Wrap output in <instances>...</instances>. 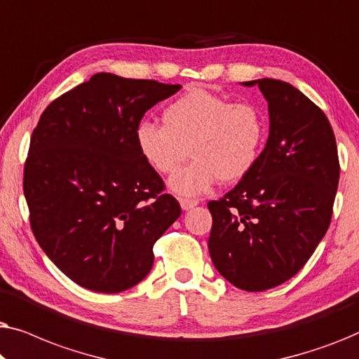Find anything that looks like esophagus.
I'll return each mask as SVG.
<instances>
[{"mask_svg": "<svg viewBox=\"0 0 359 359\" xmlns=\"http://www.w3.org/2000/svg\"><path fill=\"white\" fill-rule=\"evenodd\" d=\"M180 204H181V208H183V210H189V209L196 208V205L199 204V201L198 199H189V198H181Z\"/></svg>", "mask_w": 359, "mask_h": 359, "instance_id": "esophagus-1", "label": "esophagus"}]
</instances>
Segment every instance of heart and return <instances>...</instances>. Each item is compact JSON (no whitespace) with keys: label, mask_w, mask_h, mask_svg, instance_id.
Listing matches in <instances>:
<instances>
[{"label":"heart","mask_w":359,"mask_h":359,"mask_svg":"<svg viewBox=\"0 0 359 359\" xmlns=\"http://www.w3.org/2000/svg\"><path fill=\"white\" fill-rule=\"evenodd\" d=\"M163 122L142 121L135 129L140 155L161 175L173 173L191 155L194 160L170 178L180 196H198L222 180L235 183L258 163L266 119L253 102L194 88L165 107Z\"/></svg>","instance_id":"1"}]
</instances>
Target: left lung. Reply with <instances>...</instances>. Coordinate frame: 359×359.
Returning <instances> with one entry per match:
<instances>
[{
	"instance_id": "left-lung-1",
	"label": "left lung",
	"mask_w": 359,
	"mask_h": 359,
	"mask_svg": "<svg viewBox=\"0 0 359 359\" xmlns=\"http://www.w3.org/2000/svg\"><path fill=\"white\" fill-rule=\"evenodd\" d=\"M269 135L258 163L222 199L210 201L209 253L243 291L276 287L309 262L333 214L340 161L320 107L286 81L263 78Z\"/></svg>"
}]
</instances>
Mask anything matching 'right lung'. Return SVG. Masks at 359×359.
<instances>
[{
	"instance_id": "right-lung-1",
	"label": "right lung",
	"mask_w": 359,
	"mask_h": 359,
	"mask_svg": "<svg viewBox=\"0 0 359 359\" xmlns=\"http://www.w3.org/2000/svg\"><path fill=\"white\" fill-rule=\"evenodd\" d=\"M180 88L96 73L52 101L32 132L22 181L31 229L81 287L114 294L139 284L181 215L135 144L145 112Z\"/></svg>"
}]
</instances>
